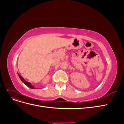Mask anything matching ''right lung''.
<instances>
[{"mask_svg": "<svg viewBox=\"0 0 124 124\" xmlns=\"http://www.w3.org/2000/svg\"><path fill=\"white\" fill-rule=\"evenodd\" d=\"M18 76H19V77H20V79L21 80V81H22V82H23V83L26 85H27L28 87H29V88H32V89H33L34 88V87H33V86H32V85L29 83V82H27V81H26L24 79V78L22 77L21 76H20V75L18 73Z\"/></svg>", "mask_w": 124, "mask_h": 124, "instance_id": "1", "label": "right lung"}]
</instances>
